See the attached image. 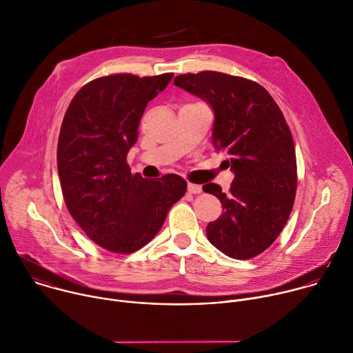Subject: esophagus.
I'll list each match as a JSON object with an SVG mask.
<instances>
[{
    "mask_svg": "<svg viewBox=\"0 0 353 353\" xmlns=\"http://www.w3.org/2000/svg\"><path fill=\"white\" fill-rule=\"evenodd\" d=\"M187 188H188V192H191V194H199V192L202 191V187H201V185L192 184V183H188Z\"/></svg>",
    "mask_w": 353,
    "mask_h": 353,
    "instance_id": "obj_1",
    "label": "esophagus"
}]
</instances>
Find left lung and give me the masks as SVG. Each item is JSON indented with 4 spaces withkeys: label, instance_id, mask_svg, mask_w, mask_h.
Here are the masks:
<instances>
[{
    "label": "left lung",
    "instance_id": "left-lung-1",
    "mask_svg": "<svg viewBox=\"0 0 353 353\" xmlns=\"http://www.w3.org/2000/svg\"><path fill=\"white\" fill-rule=\"evenodd\" d=\"M174 85L203 99L214 113L212 143L234 173L230 191L209 183L223 213L206 225L209 243L232 259H250L279 237L296 192V159L290 128L258 83L220 72L180 74Z\"/></svg>",
    "mask_w": 353,
    "mask_h": 353
}]
</instances>
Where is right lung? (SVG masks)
Instances as JSON below:
<instances>
[{"instance_id":"add662e5","label":"right lung","mask_w":353,"mask_h":353,"mask_svg":"<svg viewBox=\"0 0 353 353\" xmlns=\"http://www.w3.org/2000/svg\"><path fill=\"white\" fill-rule=\"evenodd\" d=\"M173 73L95 79L73 97L61 126L57 163L69 213L99 247L130 254L148 244L187 190L177 174H132L126 163L151 99Z\"/></svg>"}]
</instances>
